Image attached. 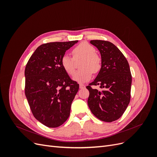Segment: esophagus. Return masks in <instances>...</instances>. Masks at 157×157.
I'll list each match as a JSON object with an SVG mask.
<instances>
[{
	"label": "esophagus",
	"instance_id": "1",
	"mask_svg": "<svg viewBox=\"0 0 157 157\" xmlns=\"http://www.w3.org/2000/svg\"><path fill=\"white\" fill-rule=\"evenodd\" d=\"M79 87H80V89H82V88H84L85 87V86H84L83 84H79Z\"/></svg>",
	"mask_w": 157,
	"mask_h": 157
}]
</instances>
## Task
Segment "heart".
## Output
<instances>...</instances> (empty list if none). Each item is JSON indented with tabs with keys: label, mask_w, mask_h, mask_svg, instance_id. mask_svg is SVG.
Masks as SVG:
<instances>
[{
	"label": "heart",
	"mask_w": 157,
	"mask_h": 157,
	"mask_svg": "<svg viewBox=\"0 0 157 157\" xmlns=\"http://www.w3.org/2000/svg\"><path fill=\"white\" fill-rule=\"evenodd\" d=\"M96 48L87 42H82L73 50L74 59H83L80 67L82 69L76 72L73 80L78 82H84L92 77V72L97 73L101 67V59L96 54ZM74 59L67 55L63 56L61 65L64 71L69 75H73L75 71Z\"/></svg>",
	"instance_id": "1"
}]
</instances>
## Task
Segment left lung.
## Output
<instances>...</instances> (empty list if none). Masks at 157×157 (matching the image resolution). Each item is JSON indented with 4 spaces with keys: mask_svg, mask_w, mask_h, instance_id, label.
<instances>
[{
    "mask_svg": "<svg viewBox=\"0 0 157 157\" xmlns=\"http://www.w3.org/2000/svg\"><path fill=\"white\" fill-rule=\"evenodd\" d=\"M100 52L101 67L95 80L86 88L90 95L88 105L99 120L111 122L118 119L130 101L132 75L124 56L111 42L90 40ZM100 85L101 90L92 86Z\"/></svg>",
    "mask_w": 157,
    "mask_h": 157,
    "instance_id": "obj_1",
    "label": "left lung"
}]
</instances>
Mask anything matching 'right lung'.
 I'll return each instance as SVG.
<instances>
[{
    "instance_id": "add662e5",
    "label": "right lung",
    "mask_w": 157,
    "mask_h": 157,
    "mask_svg": "<svg viewBox=\"0 0 157 157\" xmlns=\"http://www.w3.org/2000/svg\"><path fill=\"white\" fill-rule=\"evenodd\" d=\"M78 40L54 42L38 47L26 65L25 94L33 116L42 124L57 128L67 120L79 84L61 65L65 52Z\"/></svg>"
}]
</instances>
